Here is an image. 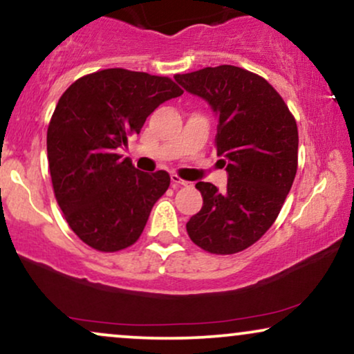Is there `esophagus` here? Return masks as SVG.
I'll use <instances>...</instances> for the list:
<instances>
[{
	"label": "esophagus",
	"instance_id": "esophagus-1",
	"mask_svg": "<svg viewBox=\"0 0 354 354\" xmlns=\"http://www.w3.org/2000/svg\"><path fill=\"white\" fill-rule=\"evenodd\" d=\"M171 181H173L174 186H188L189 185L188 181H185L183 178L178 176V174H171Z\"/></svg>",
	"mask_w": 354,
	"mask_h": 354
}]
</instances>
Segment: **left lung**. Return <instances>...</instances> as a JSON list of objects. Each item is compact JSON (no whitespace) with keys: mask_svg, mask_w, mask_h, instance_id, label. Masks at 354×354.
Listing matches in <instances>:
<instances>
[{"mask_svg":"<svg viewBox=\"0 0 354 354\" xmlns=\"http://www.w3.org/2000/svg\"><path fill=\"white\" fill-rule=\"evenodd\" d=\"M174 79L218 113L214 143L229 173L223 193L211 183H196L203 207L186 231L209 254L242 252L275 223L295 180V117L266 79L241 67H204Z\"/></svg>","mask_w":354,"mask_h":354,"instance_id":"left-lung-1","label":"left lung"}]
</instances>
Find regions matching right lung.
Returning <instances> with one entry per match:
<instances>
[{"label":"right lung","instance_id":"1","mask_svg":"<svg viewBox=\"0 0 354 354\" xmlns=\"http://www.w3.org/2000/svg\"><path fill=\"white\" fill-rule=\"evenodd\" d=\"M183 91L169 77L104 69L62 93L48 127L54 196L69 227L99 252H118L142 236L169 174L138 171L118 148L140 133L163 102Z\"/></svg>","mask_w":354,"mask_h":354}]
</instances>
